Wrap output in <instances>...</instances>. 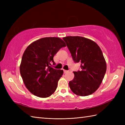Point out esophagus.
<instances>
[{
    "mask_svg": "<svg viewBox=\"0 0 125 125\" xmlns=\"http://www.w3.org/2000/svg\"><path fill=\"white\" fill-rule=\"evenodd\" d=\"M63 71H64V73H68V70H63Z\"/></svg>",
    "mask_w": 125,
    "mask_h": 125,
    "instance_id": "obj_1",
    "label": "esophagus"
}]
</instances>
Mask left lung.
<instances>
[{
  "label": "left lung",
  "mask_w": 125,
  "mask_h": 125,
  "mask_svg": "<svg viewBox=\"0 0 125 125\" xmlns=\"http://www.w3.org/2000/svg\"><path fill=\"white\" fill-rule=\"evenodd\" d=\"M75 63L81 62V70L73 71L70 88L80 96L91 94L99 88L106 71V63L102 50L95 42L82 36L63 38Z\"/></svg>",
  "instance_id": "8db88e82"
}]
</instances>
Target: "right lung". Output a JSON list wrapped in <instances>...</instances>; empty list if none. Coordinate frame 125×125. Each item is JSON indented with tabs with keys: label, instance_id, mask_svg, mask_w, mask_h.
<instances>
[{
	"label": "right lung",
	"instance_id": "add662e5",
	"mask_svg": "<svg viewBox=\"0 0 125 125\" xmlns=\"http://www.w3.org/2000/svg\"><path fill=\"white\" fill-rule=\"evenodd\" d=\"M66 46L56 37L41 38L33 42L23 52L20 72L26 87L33 94L40 98L50 96L56 90L63 71L51 67L55 65L54 55Z\"/></svg>",
	"mask_w": 125,
	"mask_h": 125
}]
</instances>
